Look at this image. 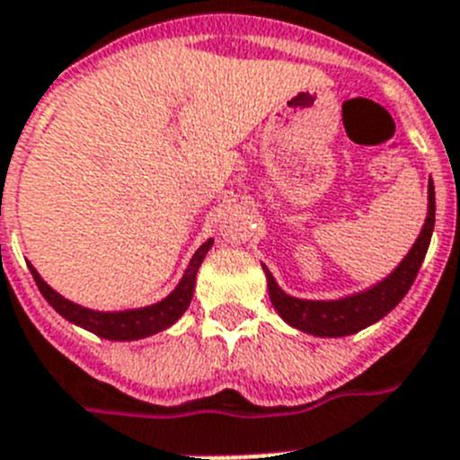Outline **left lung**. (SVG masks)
<instances>
[{
    "label": "left lung",
    "instance_id": "left-lung-1",
    "mask_svg": "<svg viewBox=\"0 0 460 460\" xmlns=\"http://www.w3.org/2000/svg\"><path fill=\"white\" fill-rule=\"evenodd\" d=\"M432 229H435V186L430 181L428 189V219L423 224V231L409 255L402 260L394 271L387 276L385 281L378 286L364 290V293L349 295L342 300H300V297H290L276 286L274 276L269 274L264 267L269 286V297L276 312L283 316L286 323L293 328H300L309 335H319V338H342V335L359 333L361 328L371 326L380 321L392 309L397 307L402 297L409 293L418 276V269L423 264L428 245H430Z\"/></svg>",
    "mask_w": 460,
    "mask_h": 460
}]
</instances>
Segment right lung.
<instances>
[{"mask_svg":"<svg viewBox=\"0 0 460 460\" xmlns=\"http://www.w3.org/2000/svg\"><path fill=\"white\" fill-rule=\"evenodd\" d=\"M210 245H212V238L196 250V255L191 257L189 269H186L184 276H181L179 286L167 295L165 300H160L158 305H151V307L127 309V312H94V309L80 307V305H75V302L61 297L54 288H49L47 283L42 281V276L37 274L32 264H28V267L30 271H32V279H35L37 288H40V293L44 295V300H47L49 305H51V307L63 316V319H68L73 321V323H77V326L87 328V331L96 333L99 338L139 340L170 328L172 323H174V321L184 314L186 309H189L193 297V288H196L198 267L203 264Z\"/></svg>","mask_w":460,"mask_h":460,"instance_id":"1","label":"right lung"}]
</instances>
